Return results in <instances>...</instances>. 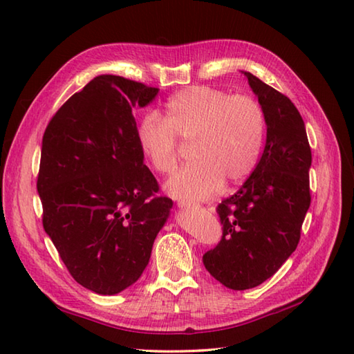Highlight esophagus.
Here are the masks:
<instances>
[{
	"label": "esophagus",
	"instance_id": "esophagus-1",
	"mask_svg": "<svg viewBox=\"0 0 354 354\" xmlns=\"http://www.w3.org/2000/svg\"><path fill=\"white\" fill-rule=\"evenodd\" d=\"M178 207L181 208V209H187V208H192L193 204H192V202H187V201H179L178 202Z\"/></svg>",
	"mask_w": 354,
	"mask_h": 354
}]
</instances>
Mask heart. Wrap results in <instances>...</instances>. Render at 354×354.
I'll list each match as a JSON object with an SVG mask.
<instances>
[{
	"instance_id": "obj_1",
	"label": "heart",
	"mask_w": 354,
	"mask_h": 354,
	"mask_svg": "<svg viewBox=\"0 0 354 354\" xmlns=\"http://www.w3.org/2000/svg\"><path fill=\"white\" fill-rule=\"evenodd\" d=\"M265 112L250 95H230L209 86H190L170 97L164 118L142 115L137 140L155 171L167 175L179 161V141L193 142L194 162L173 175L165 190L173 198L202 201L222 185L236 187L251 175L265 138Z\"/></svg>"
}]
</instances>
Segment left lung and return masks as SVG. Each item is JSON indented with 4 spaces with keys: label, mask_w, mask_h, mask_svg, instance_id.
<instances>
[{
    "label": "left lung",
    "mask_w": 354,
    "mask_h": 354,
    "mask_svg": "<svg viewBox=\"0 0 354 354\" xmlns=\"http://www.w3.org/2000/svg\"><path fill=\"white\" fill-rule=\"evenodd\" d=\"M265 112L266 145L245 184L217 205L222 239L204 254L217 281L245 290L266 281L297 250L310 207L312 152L289 97L243 71Z\"/></svg>",
    "instance_id": "left-lung-1"
}]
</instances>
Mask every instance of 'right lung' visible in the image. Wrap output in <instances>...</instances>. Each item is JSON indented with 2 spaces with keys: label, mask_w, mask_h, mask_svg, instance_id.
<instances>
[{
  "label": "right lung",
  "mask_w": 354,
  "mask_h": 354,
  "mask_svg": "<svg viewBox=\"0 0 354 354\" xmlns=\"http://www.w3.org/2000/svg\"><path fill=\"white\" fill-rule=\"evenodd\" d=\"M158 91L122 76H97L44 132L36 184L44 230L74 280L100 295L138 280L173 205L158 196L132 114Z\"/></svg>",
  "instance_id": "add662e5"
}]
</instances>
